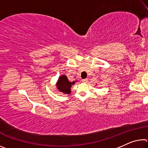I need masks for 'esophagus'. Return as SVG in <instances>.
Returning a JSON list of instances; mask_svg holds the SVG:
<instances>
[{"mask_svg": "<svg viewBox=\"0 0 148 148\" xmlns=\"http://www.w3.org/2000/svg\"><path fill=\"white\" fill-rule=\"evenodd\" d=\"M82 82H83V83H87V82H88V80H87V79H83L82 80Z\"/></svg>", "mask_w": 148, "mask_h": 148, "instance_id": "obj_1", "label": "esophagus"}]
</instances>
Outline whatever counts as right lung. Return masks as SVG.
I'll list each match as a JSON object with an SVG mask.
<instances>
[{"label": "right lung", "instance_id": "1", "mask_svg": "<svg viewBox=\"0 0 148 148\" xmlns=\"http://www.w3.org/2000/svg\"><path fill=\"white\" fill-rule=\"evenodd\" d=\"M74 84V82H69L67 77L65 75H62L61 76L59 77L56 86L57 88L58 89L60 92H61L64 94H70L71 92V87Z\"/></svg>", "mask_w": 148, "mask_h": 148}]
</instances>
